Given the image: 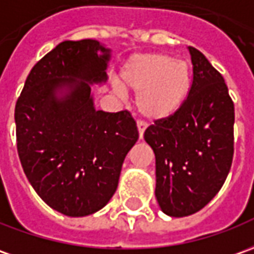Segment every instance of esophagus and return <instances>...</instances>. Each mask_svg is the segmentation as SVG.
Returning a JSON list of instances; mask_svg holds the SVG:
<instances>
[{"label": "esophagus", "mask_w": 254, "mask_h": 254, "mask_svg": "<svg viewBox=\"0 0 254 254\" xmlns=\"http://www.w3.org/2000/svg\"><path fill=\"white\" fill-rule=\"evenodd\" d=\"M137 127H138V132H139V138H142L144 137V131L145 128H146V126H145L144 122H139V120H138Z\"/></svg>", "instance_id": "obj_1"}]
</instances>
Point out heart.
Segmentation results:
<instances>
[{
	"instance_id": "obj_1",
	"label": "heart",
	"mask_w": 254,
	"mask_h": 254,
	"mask_svg": "<svg viewBox=\"0 0 254 254\" xmlns=\"http://www.w3.org/2000/svg\"><path fill=\"white\" fill-rule=\"evenodd\" d=\"M126 90L138 92L135 105L149 122H162L174 116L188 99L192 73L183 61H173L166 54L132 57L122 70Z\"/></svg>"
}]
</instances>
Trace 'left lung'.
Instances as JSON below:
<instances>
[{
	"label": "left lung",
	"instance_id": "1",
	"mask_svg": "<svg viewBox=\"0 0 254 254\" xmlns=\"http://www.w3.org/2000/svg\"><path fill=\"white\" fill-rule=\"evenodd\" d=\"M192 87L174 116L155 122L144 138L156 157L160 209L185 217L203 209L221 190L234 157V102L221 73L200 51L188 47Z\"/></svg>",
	"mask_w": 254,
	"mask_h": 254
}]
</instances>
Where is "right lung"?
<instances>
[{
  "label": "right lung",
  "instance_id": "right-lung-1",
  "mask_svg": "<svg viewBox=\"0 0 254 254\" xmlns=\"http://www.w3.org/2000/svg\"><path fill=\"white\" fill-rule=\"evenodd\" d=\"M109 57L97 40L58 44L33 66L15 106L24 174L45 203L70 217L92 214L109 202L138 139L128 110L109 113L92 104L90 83L106 80ZM62 86L69 92L58 98Z\"/></svg>",
  "mask_w": 254,
  "mask_h": 254
}]
</instances>
